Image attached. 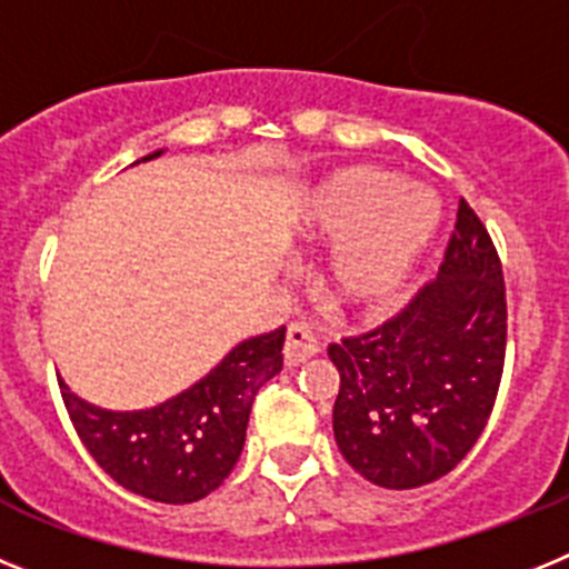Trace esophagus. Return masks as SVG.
Returning a JSON list of instances; mask_svg holds the SVG:
<instances>
[{
    "instance_id": "obj_1",
    "label": "esophagus",
    "mask_w": 569,
    "mask_h": 569,
    "mask_svg": "<svg viewBox=\"0 0 569 569\" xmlns=\"http://www.w3.org/2000/svg\"><path fill=\"white\" fill-rule=\"evenodd\" d=\"M320 352V340L315 335V329L306 320H298V323L289 326V332H286V363L289 367H298L303 360H309L312 355Z\"/></svg>"
}]
</instances>
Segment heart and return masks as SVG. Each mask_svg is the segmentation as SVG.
Instances as JSON below:
<instances>
[{
	"label": "heart",
	"mask_w": 569,
	"mask_h": 569,
	"mask_svg": "<svg viewBox=\"0 0 569 569\" xmlns=\"http://www.w3.org/2000/svg\"><path fill=\"white\" fill-rule=\"evenodd\" d=\"M441 220V200L423 186L375 166L340 168L320 180L300 209V231L340 243L335 283L355 306H387L407 286Z\"/></svg>",
	"instance_id": "heart-1"
}]
</instances>
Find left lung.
I'll return each mask as SVG.
<instances>
[{
	"mask_svg": "<svg viewBox=\"0 0 569 569\" xmlns=\"http://www.w3.org/2000/svg\"><path fill=\"white\" fill-rule=\"evenodd\" d=\"M503 352L501 260L461 197L438 280L395 318L329 346L340 372L332 429L349 467L387 490L447 476L487 427Z\"/></svg>",
	"mask_w": 569,
	"mask_h": 569,
	"instance_id": "1",
	"label": "left lung"
}]
</instances>
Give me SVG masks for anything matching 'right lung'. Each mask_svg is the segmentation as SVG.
<instances>
[{
  "label": "right lung",
  "instance_id": "add662e5",
  "mask_svg": "<svg viewBox=\"0 0 569 569\" xmlns=\"http://www.w3.org/2000/svg\"><path fill=\"white\" fill-rule=\"evenodd\" d=\"M283 340L280 326L237 343L194 387L140 412L93 407L62 378L59 392L79 441L113 481L151 501L191 503L214 492L234 469L254 395L283 369Z\"/></svg>",
  "mask_w": 569,
  "mask_h": 569
}]
</instances>
